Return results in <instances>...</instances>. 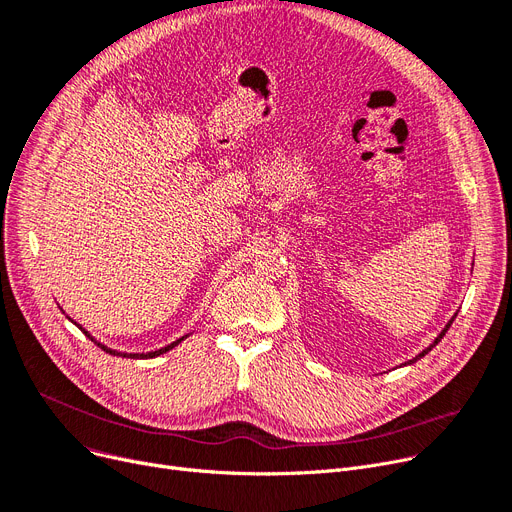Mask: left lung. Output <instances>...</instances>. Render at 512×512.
Wrapping results in <instances>:
<instances>
[{
    "label": "left lung",
    "mask_w": 512,
    "mask_h": 512,
    "mask_svg": "<svg viewBox=\"0 0 512 512\" xmlns=\"http://www.w3.org/2000/svg\"><path fill=\"white\" fill-rule=\"evenodd\" d=\"M452 321H454V319H450V324H448V326H446V328H444V330H442V334H440V336H438V338H436V340H434V344H432V346H429V348H425V351H423V353H421V355H419V357H415V359H413V361H411V363H415V361H417V359H421V357H423V355H427V353H429V351H432V348H434V346H436V344H438V342H440V340H442V338H444V334H446V332H448V328H450V326H452Z\"/></svg>",
    "instance_id": "8db88e82"
}]
</instances>
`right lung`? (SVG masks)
<instances>
[{"instance_id":"add662e5","label":"right lung","mask_w":512,"mask_h":512,"mask_svg":"<svg viewBox=\"0 0 512 512\" xmlns=\"http://www.w3.org/2000/svg\"><path fill=\"white\" fill-rule=\"evenodd\" d=\"M74 324H76V321H74ZM76 326H78V324H76ZM78 328H80V326H78ZM80 330H83V328H80ZM83 332H85V330H83ZM85 334H87V336L91 338V334H89V332H85ZM91 340H93V338H91ZM182 340H184V336H182V338H178L176 342H172V344L164 346V348H159V351H153V353H147V355H126V353L122 355V353H116V351H112V348H107V346L99 344L97 340H93V342H95V344H97L99 348H103V351H105V353H110V355H116V357H130V359H139V357H143V359H153V357H159V355H164V353H168V351H170V348H174V346H176L178 342H182Z\"/></svg>"}]
</instances>
